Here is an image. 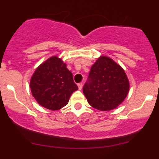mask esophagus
Here are the masks:
<instances>
[{
	"instance_id": "1",
	"label": "esophagus",
	"mask_w": 159,
	"mask_h": 159,
	"mask_svg": "<svg viewBox=\"0 0 159 159\" xmlns=\"http://www.w3.org/2000/svg\"><path fill=\"white\" fill-rule=\"evenodd\" d=\"M82 86H83V84H82V83H79V84H78V89H79L80 90H81V89H82Z\"/></svg>"
}]
</instances>
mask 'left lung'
I'll return each mask as SVG.
<instances>
[{
  "label": "left lung",
  "instance_id": "obj_1",
  "mask_svg": "<svg viewBox=\"0 0 159 159\" xmlns=\"http://www.w3.org/2000/svg\"><path fill=\"white\" fill-rule=\"evenodd\" d=\"M129 89V81L123 69L111 58L101 56L92 66L83 93L93 107L108 111L123 102Z\"/></svg>",
  "mask_w": 159,
  "mask_h": 159
}]
</instances>
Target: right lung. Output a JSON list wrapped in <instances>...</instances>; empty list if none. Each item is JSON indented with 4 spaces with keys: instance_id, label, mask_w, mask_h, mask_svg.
I'll return each mask as SVG.
<instances>
[{
    "instance_id": "1",
    "label": "right lung",
    "mask_w": 159,
    "mask_h": 159,
    "mask_svg": "<svg viewBox=\"0 0 159 159\" xmlns=\"http://www.w3.org/2000/svg\"><path fill=\"white\" fill-rule=\"evenodd\" d=\"M30 87L38 104L51 110L66 106L73 92L78 89L72 72L57 56L51 57L36 69Z\"/></svg>"
}]
</instances>
